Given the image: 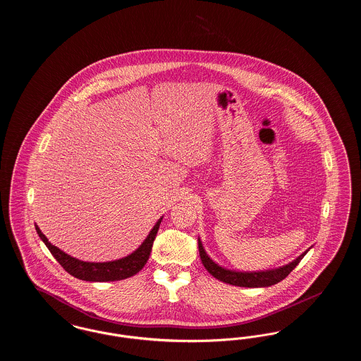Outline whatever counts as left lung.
<instances>
[{"label":"left lung","mask_w":361,"mask_h":361,"mask_svg":"<svg viewBox=\"0 0 361 361\" xmlns=\"http://www.w3.org/2000/svg\"><path fill=\"white\" fill-rule=\"evenodd\" d=\"M309 250H306L305 253H302L296 259H293L290 264L271 269V271H259V272H235V271H230L222 268L221 265L215 264L211 258L208 257V255L202 245V240L199 238V253L202 262L204 265L207 271L214 276L215 279L224 281L226 284H231V286H238V287H249V288H257V287H269L277 284L279 281L284 280L287 276L290 275L292 269L300 262V259L306 256Z\"/></svg>","instance_id":"left-lung-1"}]
</instances>
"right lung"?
<instances>
[{
  "instance_id": "right-lung-1",
  "label": "right lung",
  "mask_w": 361,
  "mask_h": 361,
  "mask_svg": "<svg viewBox=\"0 0 361 361\" xmlns=\"http://www.w3.org/2000/svg\"><path fill=\"white\" fill-rule=\"evenodd\" d=\"M161 221L162 218L158 219V222L149 233L147 238L142 242V245L134 253L128 255L127 257L108 261V262H87V261H81V259L71 257L61 249H58L56 246L51 245V242H49L47 237L40 231V228L36 224H35V228L40 240L44 242V245L51 252L52 256L70 275L85 281H116V280H123V279L137 275V272L145 267V264L147 262L150 256L153 242L158 233Z\"/></svg>"
}]
</instances>
